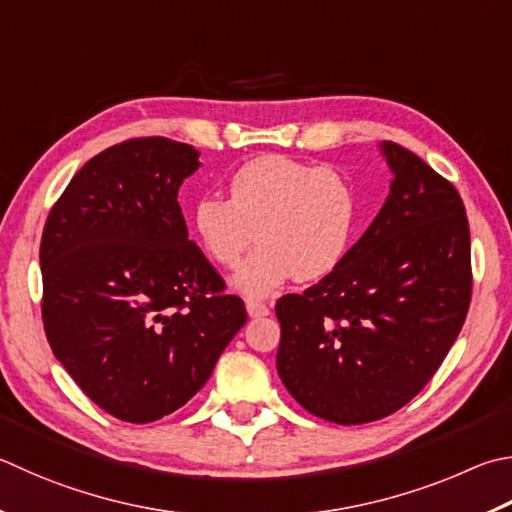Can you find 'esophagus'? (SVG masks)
<instances>
[{"mask_svg": "<svg viewBox=\"0 0 512 512\" xmlns=\"http://www.w3.org/2000/svg\"><path fill=\"white\" fill-rule=\"evenodd\" d=\"M246 311L250 318H264V315L271 313V309L264 302H246Z\"/></svg>", "mask_w": 512, "mask_h": 512, "instance_id": "1", "label": "esophagus"}]
</instances>
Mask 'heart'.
I'll return each mask as SVG.
<instances>
[{"label": "heart", "instance_id": "1", "mask_svg": "<svg viewBox=\"0 0 512 512\" xmlns=\"http://www.w3.org/2000/svg\"><path fill=\"white\" fill-rule=\"evenodd\" d=\"M192 226L219 266L235 268V288L266 297L286 280L311 282L347 257L356 232V192L340 172L280 154H266L230 174L228 199L194 203Z\"/></svg>", "mask_w": 512, "mask_h": 512}]
</instances>
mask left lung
<instances>
[{
    "mask_svg": "<svg viewBox=\"0 0 512 512\" xmlns=\"http://www.w3.org/2000/svg\"><path fill=\"white\" fill-rule=\"evenodd\" d=\"M394 179L342 264L275 304L277 374L313 416L360 425L394 414L441 367L466 320V208L450 181L383 141Z\"/></svg>",
    "mask_w": 512,
    "mask_h": 512,
    "instance_id": "left-lung-1",
    "label": "left lung"
}]
</instances>
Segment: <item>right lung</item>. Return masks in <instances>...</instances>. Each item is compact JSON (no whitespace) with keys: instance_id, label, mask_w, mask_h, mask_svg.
Masks as SVG:
<instances>
[{"instance_id":"1","label":"right lung","mask_w":512,"mask_h":512,"mask_svg":"<svg viewBox=\"0 0 512 512\" xmlns=\"http://www.w3.org/2000/svg\"><path fill=\"white\" fill-rule=\"evenodd\" d=\"M199 150L136 138L73 176L42 232V320L82 392L152 423L206 385L246 306L188 239L179 201Z\"/></svg>"}]
</instances>
